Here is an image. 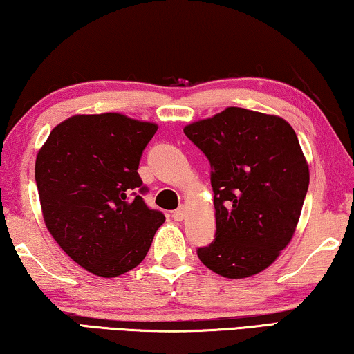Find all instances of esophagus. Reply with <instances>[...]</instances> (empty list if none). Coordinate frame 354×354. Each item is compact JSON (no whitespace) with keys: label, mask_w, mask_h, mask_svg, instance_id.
<instances>
[{"label":"esophagus","mask_w":354,"mask_h":354,"mask_svg":"<svg viewBox=\"0 0 354 354\" xmlns=\"http://www.w3.org/2000/svg\"><path fill=\"white\" fill-rule=\"evenodd\" d=\"M172 217H174V220H178V222L183 220V217H185V206H180L177 211H174Z\"/></svg>","instance_id":"1"}]
</instances>
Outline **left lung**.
<instances>
[{
    "label": "left lung",
    "instance_id": "1",
    "mask_svg": "<svg viewBox=\"0 0 354 354\" xmlns=\"http://www.w3.org/2000/svg\"><path fill=\"white\" fill-rule=\"evenodd\" d=\"M183 132L211 162L217 230L199 260L230 279L260 273L289 244L308 192L295 131L279 116L230 106Z\"/></svg>",
    "mask_w": 354,
    "mask_h": 354
}]
</instances>
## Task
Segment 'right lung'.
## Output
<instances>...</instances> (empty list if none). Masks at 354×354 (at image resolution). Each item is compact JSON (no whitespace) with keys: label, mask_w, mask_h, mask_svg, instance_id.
Wrapping results in <instances>:
<instances>
[{"label":"right lung","mask_w":354,"mask_h":354,"mask_svg":"<svg viewBox=\"0 0 354 354\" xmlns=\"http://www.w3.org/2000/svg\"><path fill=\"white\" fill-rule=\"evenodd\" d=\"M158 131L120 113L76 115L55 126L35 165L49 233L70 259L102 278L136 268L165 214L150 209L137 172Z\"/></svg>","instance_id":"right-lung-1"}]
</instances>
